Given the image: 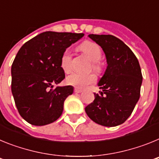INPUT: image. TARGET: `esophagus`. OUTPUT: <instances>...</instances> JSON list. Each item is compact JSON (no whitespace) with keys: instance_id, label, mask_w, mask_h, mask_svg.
I'll list each match as a JSON object with an SVG mask.
<instances>
[{"instance_id":"34e87169","label":"esophagus","mask_w":159,"mask_h":159,"mask_svg":"<svg viewBox=\"0 0 159 159\" xmlns=\"http://www.w3.org/2000/svg\"><path fill=\"white\" fill-rule=\"evenodd\" d=\"M74 92H75V93H81V92H82V90H80V89H79V88H75V90H74Z\"/></svg>"}]
</instances>
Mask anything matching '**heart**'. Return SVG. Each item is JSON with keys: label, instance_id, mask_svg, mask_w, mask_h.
I'll list each match as a JSON object with an SVG mask.
<instances>
[{"label": "heart", "instance_id": "obj_1", "mask_svg": "<svg viewBox=\"0 0 159 159\" xmlns=\"http://www.w3.org/2000/svg\"><path fill=\"white\" fill-rule=\"evenodd\" d=\"M80 49L84 53L87 55L89 60L93 62L92 67L95 70H99L98 63L102 58V51L99 45L91 41H85L80 45ZM71 55L68 50H66L62 54L60 58V66L65 72H68L71 70ZM95 81V76L93 74H80V73L72 72L66 78V83L77 88H86L90 84Z\"/></svg>", "mask_w": 159, "mask_h": 159}]
</instances>
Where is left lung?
Returning a JSON list of instances; mask_svg holds the SVG:
<instances>
[{"instance_id": "obj_1", "label": "left lung", "mask_w": 159, "mask_h": 159, "mask_svg": "<svg viewBox=\"0 0 159 159\" xmlns=\"http://www.w3.org/2000/svg\"><path fill=\"white\" fill-rule=\"evenodd\" d=\"M102 48L107 68L98 83L99 94L85 107L92 121L104 127H116L131 115L139 99L143 75L139 60L119 38L111 35L89 34Z\"/></svg>"}]
</instances>
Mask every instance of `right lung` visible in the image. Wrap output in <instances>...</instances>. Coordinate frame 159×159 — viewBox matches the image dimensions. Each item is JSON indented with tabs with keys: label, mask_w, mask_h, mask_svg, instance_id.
<instances>
[{
	"label": "right lung",
	"mask_w": 159,
	"mask_h": 159,
	"mask_svg": "<svg viewBox=\"0 0 159 159\" xmlns=\"http://www.w3.org/2000/svg\"><path fill=\"white\" fill-rule=\"evenodd\" d=\"M84 33L44 32L27 41L18 51L11 68L12 93L20 115L34 126L55 122L72 86H57L65 78L60 58L66 48Z\"/></svg>",
	"instance_id": "obj_1"
}]
</instances>
